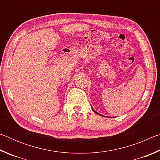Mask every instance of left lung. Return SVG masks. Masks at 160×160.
Returning a JSON list of instances; mask_svg holds the SVG:
<instances>
[{"label":"left lung","mask_w":160,"mask_h":160,"mask_svg":"<svg viewBox=\"0 0 160 160\" xmlns=\"http://www.w3.org/2000/svg\"><path fill=\"white\" fill-rule=\"evenodd\" d=\"M93 111H94V112H95V113H97V114H99V113H97V112H95V111H94V110H93Z\"/></svg>","instance_id":"8db88e82"}]
</instances>
